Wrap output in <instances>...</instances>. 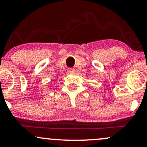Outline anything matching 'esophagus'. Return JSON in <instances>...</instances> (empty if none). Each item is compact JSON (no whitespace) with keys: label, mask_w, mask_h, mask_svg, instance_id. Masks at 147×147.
Masks as SVG:
<instances>
[{"label":"esophagus","mask_w":147,"mask_h":147,"mask_svg":"<svg viewBox=\"0 0 147 147\" xmlns=\"http://www.w3.org/2000/svg\"><path fill=\"white\" fill-rule=\"evenodd\" d=\"M74 71H75V69L72 68H68V72H73Z\"/></svg>","instance_id":"obj_1"}]
</instances>
